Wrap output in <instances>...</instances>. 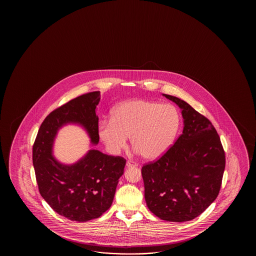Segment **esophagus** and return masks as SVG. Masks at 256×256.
Here are the masks:
<instances>
[{
	"label": "esophagus",
	"instance_id": "obj_1",
	"mask_svg": "<svg viewBox=\"0 0 256 256\" xmlns=\"http://www.w3.org/2000/svg\"><path fill=\"white\" fill-rule=\"evenodd\" d=\"M126 166H127V168H130V166H138V164L136 163V162H134V161H127Z\"/></svg>",
	"mask_w": 256,
	"mask_h": 256
}]
</instances>
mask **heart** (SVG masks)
<instances>
[{"mask_svg":"<svg viewBox=\"0 0 256 256\" xmlns=\"http://www.w3.org/2000/svg\"><path fill=\"white\" fill-rule=\"evenodd\" d=\"M181 124L178 110L173 104L134 98L117 105L110 122H102L98 136L112 152L132 146L142 158L156 159L174 142Z\"/></svg>","mask_w":256,"mask_h":256,"instance_id":"1","label":"heart"}]
</instances>
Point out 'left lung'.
Wrapping results in <instances>:
<instances>
[{
    "label": "left lung",
    "mask_w": 256,
    "mask_h": 256,
    "mask_svg": "<svg viewBox=\"0 0 256 256\" xmlns=\"http://www.w3.org/2000/svg\"><path fill=\"white\" fill-rule=\"evenodd\" d=\"M164 96L182 110L184 129L161 158L142 166L144 198L156 217L183 222L200 215L216 200L225 152L210 120L184 100Z\"/></svg>",
    "instance_id": "8db88e82"
}]
</instances>
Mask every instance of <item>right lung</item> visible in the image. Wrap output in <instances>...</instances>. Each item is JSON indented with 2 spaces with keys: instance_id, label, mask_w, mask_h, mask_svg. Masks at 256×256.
<instances>
[{
  "instance_id": "right-lung-1",
  "label": "right lung",
  "mask_w": 256,
  "mask_h": 256,
  "mask_svg": "<svg viewBox=\"0 0 256 256\" xmlns=\"http://www.w3.org/2000/svg\"><path fill=\"white\" fill-rule=\"evenodd\" d=\"M100 98V92L86 93L54 110L44 120L34 142L33 164L41 196L56 212L78 222L100 217L112 206L126 160L90 150L78 162L66 166L52 156V146L58 130L68 122L82 124L97 144L95 109Z\"/></svg>"
}]
</instances>
